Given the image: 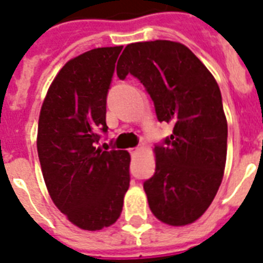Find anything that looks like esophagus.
Instances as JSON below:
<instances>
[{"mask_svg":"<svg viewBox=\"0 0 263 263\" xmlns=\"http://www.w3.org/2000/svg\"><path fill=\"white\" fill-rule=\"evenodd\" d=\"M136 152H138V148H131V149H129V154H131L132 156L136 155Z\"/></svg>","mask_w":263,"mask_h":263,"instance_id":"esophagus-1","label":"esophagus"}]
</instances>
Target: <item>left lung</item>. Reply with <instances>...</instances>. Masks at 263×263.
Returning <instances> with one entry per match:
<instances>
[{"mask_svg": "<svg viewBox=\"0 0 263 263\" xmlns=\"http://www.w3.org/2000/svg\"><path fill=\"white\" fill-rule=\"evenodd\" d=\"M120 80L132 74L154 101L156 118L174 125L155 145V174L143 184L151 211L171 226L193 223L209 209L223 178L227 121L213 74L183 44L156 40L125 46Z\"/></svg>", "mask_w": 263, "mask_h": 263, "instance_id": "1", "label": "left lung"}]
</instances>
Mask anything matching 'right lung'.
<instances>
[{
  "instance_id": "add662e5",
  "label": "right lung",
  "mask_w": 263,
  "mask_h": 263,
  "mask_svg": "<svg viewBox=\"0 0 263 263\" xmlns=\"http://www.w3.org/2000/svg\"><path fill=\"white\" fill-rule=\"evenodd\" d=\"M121 49L98 48L68 61L40 112L37 152L46 189L83 230L115 223L129 187V154L96 147L108 132L107 96Z\"/></svg>"
}]
</instances>
